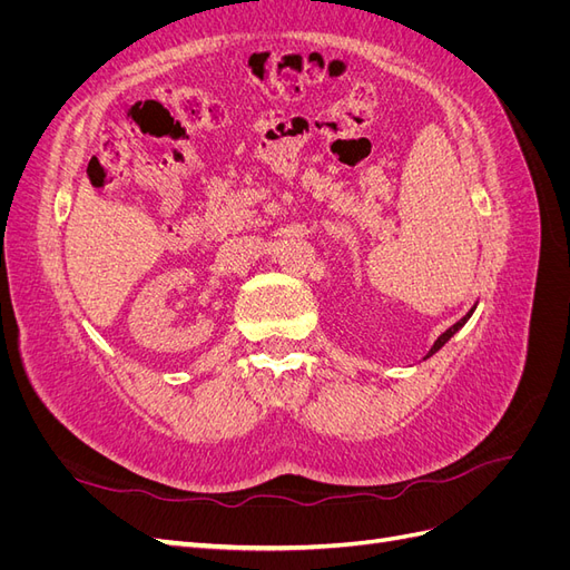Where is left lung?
<instances>
[{"instance_id":"8db88e82","label":"left lung","mask_w":570,"mask_h":570,"mask_svg":"<svg viewBox=\"0 0 570 570\" xmlns=\"http://www.w3.org/2000/svg\"><path fill=\"white\" fill-rule=\"evenodd\" d=\"M473 308H475V306H473ZM473 308H471V312H469V314H465V316H463L461 321H456V323H454V325L450 327V331H444V333H442V335H440V337L435 340V344H433V347H430V352L425 354V358H428V356H433V354H435L438 350H442V347H444V342H446V340H450V337H452L454 333H459V331H461V327H463V323L471 318V314H473Z\"/></svg>"}]
</instances>
